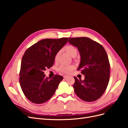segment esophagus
Masks as SVG:
<instances>
[{
  "mask_svg": "<svg viewBox=\"0 0 128 128\" xmlns=\"http://www.w3.org/2000/svg\"><path fill=\"white\" fill-rule=\"evenodd\" d=\"M69 76H68V75H64V79H67L68 78H69Z\"/></svg>",
  "mask_w": 128,
  "mask_h": 128,
  "instance_id": "obj_1",
  "label": "esophagus"
}]
</instances>
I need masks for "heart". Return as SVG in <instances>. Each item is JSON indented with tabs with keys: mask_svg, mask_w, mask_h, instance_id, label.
I'll return each instance as SVG.
<instances>
[{
	"mask_svg": "<svg viewBox=\"0 0 128 128\" xmlns=\"http://www.w3.org/2000/svg\"><path fill=\"white\" fill-rule=\"evenodd\" d=\"M64 50L66 52L69 56L72 57L76 56L77 54V49L76 48H75L74 46H73L68 45V46H66ZM58 55H59V53H57L55 56L56 60L57 59ZM74 68H75V66L73 65H70V66L62 65L59 68V70L64 73L69 74L72 71V70Z\"/></svg>",
	"mask_w": 128,
	"mask_h": 128,
	"instance_id": "obj_1",
	"label": "heart"
}]
</instances>
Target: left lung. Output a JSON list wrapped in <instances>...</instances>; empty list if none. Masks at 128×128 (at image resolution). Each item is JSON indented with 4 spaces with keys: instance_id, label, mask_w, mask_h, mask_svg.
Wrapping results in <instances>:
<instances>
[{
    "instance_id": "1",
    "label": "left lung",
    "mask_w": 128,
    "mask_h": 128,
    "mask_svg": "<svg viewBox=\"0 0 128 128\" xmlns=\"http://www.w3.org/2000/svg\"><path fill=\"white\" fill-rule=\"evenodd\" d=\"M68 42L78 49L80 64L77 70L85 75L83 80L74 77L76 95L85 102L96 101L105 91L110 77V64L103 46L88 37L69 38Z\"/></svg>"
}]
</instances>
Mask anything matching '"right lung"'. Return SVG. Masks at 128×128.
Wrapping results in <instances>:
<instances>
[{
	"label": "right lung",
	"instance_id": "add662e5",
	"mask_svg": "<svg viewBox=\"0 0 128 128\" xmlns=\"http://www.w3.org/2000/svg\"><path fill=\"white\" fill-rule=\"evenodd\" d=\"M68 40V38L42 40L26 50L22 59L20 83L30 102L42 104L54 94L63 77L56 75L49 79L44 71L53 65L56 54Z\"/></svg>",
	"mask_w": 128,
	"mask_h": 128
}]
</instances>
